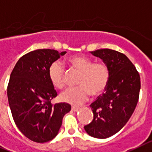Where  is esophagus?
Returning a JSON list of instances; mask_svg holds the SVG:
<instances>
[{
  "mask_svg": "<svg viewBox=\"0 0 152 152\" xmlns=\"http://www.w3.org/2000/svg\"><path fill=\"white\" fill-rule=\"evenodd\" d=\"M79 109H80V108L77 107V106H72V110L73 111V112H77Z\"/></svg>",
  "mask_w": 152,
  "mask_h": 152,
  "instance_id": "1",
  "label": "esophagus"
}]
</instances>
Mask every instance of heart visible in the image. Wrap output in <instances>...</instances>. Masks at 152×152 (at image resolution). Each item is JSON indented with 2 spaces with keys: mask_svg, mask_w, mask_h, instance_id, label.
Returning a JSON list of instances; mask_svg holds the SVG:
<instances>
[{
  "mask_svg": "<svg viewBox=\"0 0 152 152\" xmlns=\"http://www.w3.org/2000/svg\"><path fill=\"white\" fill-rule=\"evenodd\" d=\"M72 69L80 72L76 85L68 88L60 94L61 102L74 105H80L87 101L90 95L98 97L108 87L110 71L107 65L102 62L94 63L93 60L82 55H74L68 58ZM48 77L56 88L65 86V69L59 61H54L48 69Z\"/></svg>",
  "mask_w": 152,
  "mask_h": 152,
  "instance_id": "obj_1",
  "label": "heart"
}]
</instances>
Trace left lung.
<instances>
[{
    "label": "left lung",
    "mask_w": 152,
    "mask_h": 152,
    "mask_svg": "<svg viewBox=\"0 0 152 152\" xmlns=\"http://www.w3.org/2000/svg\"><path fill=\"white\" fill-rule=\"evenodd\" d=\"M109 69L110 79L105 93L91 104L93 120L84 129L99 139L110 137L126 125L137 104L140 75L125 55L111 49L91 51Z\"/></svg>",
    "instance_id": "8db88e82"
}]
</instances>
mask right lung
I'll list each match as a JSON object with an SVG mask.
<instances>
[{
	"label": "right lung",
	"instance_id": "1",
	"mask_svg": "<svg viewBox=\"0 0 152 152\" xmlns=\"http://www.w3.org/2000/svg\"><path fill=\"white\" fill-rule=\"evenodd\" d=\"M65 53L53 49L30 51L19 58L10 76L7 93L12 117L18 129L34 142L55 138L64 115L71 110L67 103H50L58 94L48 69Z\"/></svg>",
	"mask_w": 152,
	"mask_h": 152
}]
</instances>
